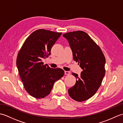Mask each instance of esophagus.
<instances>
[{
    "label": "esophagus",
    "instance_id": "esophagus-1",
    "mask_svg": "<svg viewBox=\"0 0 123 123\" xmlns=\"http://www.w3.org/2000/svg\"><path fill=\"white\" fill-rule=\"evenodd\" d=\"M64 74H66V75H69L70 74V72L68 71H65Z\"/></svg>",
    "mask_w": 123,
    "mask_h": 123
}]
</instances>
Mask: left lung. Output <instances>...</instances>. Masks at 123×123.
<instances>
[{
  "mask_svg": "<svg viewBox=\"0 0 123 123\" xmlns=\"http://www.w3.org/2000/svg\"><path fill=\"white\" fill-rule=\"evenodd\" d=\"M63 36L68 41L74 60L83 70L80 75L72 73L76 82L69 89V95L77 101L88 100L96 93L105 76V56L100 47L85 32H69Z\"/></svg>",
  "mask_w": 123,
  "mask_h": 123,
  "instance_id": "1",
  "label": "left lung"
}]
</instances>
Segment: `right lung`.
Returning <instances> with one entry per match:
<instances>
[{"label": "right lung", "mask_w": 123, "mask_h": 123, "mask_svg": "<svg viewBox=\"0 0 123 123\" xmlns=\"http://www.w3.org/2000/svg\"><path fill=\"white\" fill-rule=\"evenodd\" d=\"M61 34L36 30L26 38L18 52V71L25 90L33 97L41 99L49 95L54 82L64 74L63 70L51 68L42 62L51 54L52 46Z\"/></svg>", "instance_id": "1"}]
</instances>
